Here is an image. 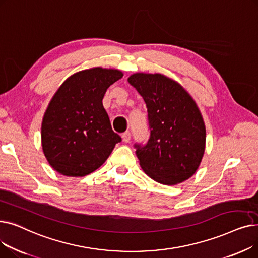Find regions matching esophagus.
Listing matches in <instances>:
<instances>
[{
	"label": "esophagus",
	"mask_w": 258,
	"mask_h": 258,
	"mask_svg": "<svg viewBox=\"0 0 258 258\" xmlns=\"http://www.w3.org/2000/svg\"><path fill=\"white\" fill-rule=\"evenodd\" d=\"M122 140H123V142H125V143L130 142V140H131V133L126 132V133H124L123 135H122Z\"/></svg>",
	"instance_id": "obj_1"
}]
</instances>
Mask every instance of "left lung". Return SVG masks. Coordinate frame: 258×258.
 Segmentation results:
<instances>
[{"mask_svg":"<svg viewBox=\"0 0 258 258\" xmlns=\"http://www.w3.org/2000/svg\"><path fill=\"white\" fill-rule=\"evenodd\" d=\"M144 99L151 135L135 144L144 172L158 183L175 185L199 168L205 152L206 128L192 97L164 75L135 73L127 79Z\"/></svg>","mask_w":258,"mask_h":258,"instance_id":"left-lung-1","label":"left lung"}]
</instances>
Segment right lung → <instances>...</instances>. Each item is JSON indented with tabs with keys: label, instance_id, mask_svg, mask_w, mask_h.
Listing matches in <instances>:
<instances>
[{
	"label": "right lung",
	"instance_id": "obj_1",
	"mask_svg": "<svg viewBox=\"0 0 258 258\" xmlns=\"http://www.w3.org/2000/svg\"><path fill=\"white\" fill-rule=\"evenodd\" d=\"M123 73L100 67L67 78L54 94L42 123V146L49 164L67 177L99 168L121 137L114 133L102 99Z\"/></svg>",
	"mask_w": 258,
	"mask_h": 258
}]
</instances>
